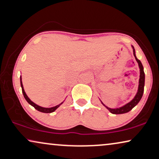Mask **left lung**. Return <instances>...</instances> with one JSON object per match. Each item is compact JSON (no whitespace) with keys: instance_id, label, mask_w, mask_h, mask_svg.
I'll return each mask as SVG.
<instances>
[{"instance_id":"1","label":"left lung","mask_w":159,"mask_h":159,"mask_svg":"<svg viewBox=\"0 0 159 159\" xmlns=\"http://www.w3.org/2000/svg\"><path fill=\"white\" fill-rule=\"evenodd\" d=\"M132 47H133V49H134V55L135 56V58H136V61L138 62L139 68H140V79H139L138 91H137V93L136 94V96H135L134 99H133L131 101H130L129 103L125 104V106H122V107H120L118 108H110L107 107V106H106L102 102H101L103 105L105 106V107L107 108L111 113H113V114H122V113H128L139 103V102L140 101V100L142 98V96H143V93L144 91V84H145V73H144V71H143V65H142L140 60H139V59L136 58V53H135V49L134 48V46Z\"/></svg>"}]
</instances>
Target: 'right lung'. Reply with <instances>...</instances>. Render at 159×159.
<instances>
[{"mask_svg":"<svg viewBox=\"0 0 159 159\" xmlns=\"http://www.w3.org/2000/svg\"><path fill=\"white\" fill-rule=\"evenodd\" d=\"M20 86H21V88H22V92H23V96H24V98L25 100L27 101V102L30 104L32 106H34V107L35 108V109L38 110L39 111H41V112L42 113H52L53 112V111H55L57 108H58L59 106H60L61 104L63 103V102L58 104V105H57L56 106H54V107H51V108H44V107H41V106H40L39 105H37V104H35V103L33 102V101L30 100V99L28 98V96L26 95V93H25V92L24 91V89H23V84H22V80H21V76H20Z\"/></svg>","mask_w":159,"mask_h":159,"instance_id":"right-lung-1","label":"right lung"}]
</instances>
